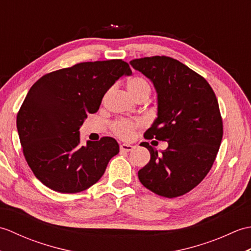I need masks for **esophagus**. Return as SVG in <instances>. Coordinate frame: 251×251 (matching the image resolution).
I'll return each instance as SVG.
<instances>
[{
	"mask_svg": "<svg viewBox=\"0 0 251 251\" xmlns=\"http://www.w3.org/2000/svg\"><path fill=\"white\" fill-rule=\"evenodd\" d=\"M120 149H121V151H125V152H130V151H132V150H134V149H135V147H134V146H131V145H125V143H123V145H121Z\"/></svg>",
	"mask_w": 251,
	"mask_h": 251,
	"instance_id": "esophagus-1",
	"label": "esophagus"
}]
</instances>
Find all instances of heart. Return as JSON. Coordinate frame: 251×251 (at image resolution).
<instances>
[{"label":"heart","instance_id":"b5f03b06","mask_svg":"<svg viewBox=\"0 0 251 251\" xmlns=\"http://www.w3.org/2000/svg\"><path fill=\"white\" fill-rule=\"evenodd\" d=\"M127 89H128L129 94L134 97L136 100L143 96H147L151 93L150 84L145 77L142 76H134L131 77L128 83H127ZM139 126L138 122H131V121H119L114 123L113 130L116 136H119L122 139H130L134 135L135 129Z\"/></svg>","mask_w":251,"mask_h":251}]
</instances>
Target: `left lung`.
Returning <instances> with one entry per match:
<instances>
[{"label":"left lung","instance_id":"1","mask_svg":"<svg viewBox=\"0 0 251 251\" xmlns=\"http://www.w3.org/2000/svg\"><path fill=\"white\" fill-rule=\"evenodd\" d=\"M129 63L150 79L157 94V117L145 137L168 142L161 153L141 143L151 159L138 177L157 195H183L206 177L219 151L223 126L216 95L204 77L170 57Z\"/></svg>","mask_w":251,"mask_h":251}]
</instances>
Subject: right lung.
Returning a JSON list of instances; mask_svg holds the SVG:
<instances>
[{
  "label": "right lung",
  "mask_w": 251,
  "mask_h": 251,
  "mask_svg": "<svg viewBox=\"0 0 251 251\" xmlns=\"http://www.w3.org/2000/svg\"><path fill=\"white\" fill-rule=\"evenodd\" d=\"M121 59L82 62L42 76L26 94L17 114V130L29 167L44 185L60 193H77L102 177L120 152L111 137L79 142L88 113L117 79L130 75Z\"/></svg>",
  "instance_id": "right-lung-1"
}]
</instances>
